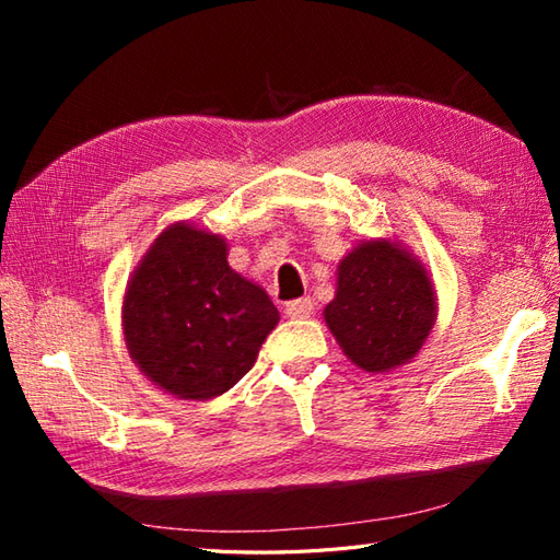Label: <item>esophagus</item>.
Wrapping results in <instances>:
<instances>
[{
    "label": "esophagus",
    "instance_id": "1",
    "mask_svg": "<svg viewBox=\"0 0 560 560\" xmlns=\"http://www.w3.org/2000/svg\"><path fill=\"white\" fill-rule=\"evenodd\" d=\"M315 313V301L313 299H299V301H291L287 303V315L289 317H299L305 319Z\"/></svg>",
    "mask_w": 560,
    "mask_h": 560
}]
</instances>
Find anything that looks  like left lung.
Wrapping results in <instances>:
<instances>
[{"label":"left lung","mask_w":560,"mask_h":560,"mask_svg":"<svg viewBox=\"0 0 560 560\" xmlns=\"http://www.w3.org/2000/svg\"><path fill=\"white\" fill-rule=\"evenodd\" d=\"M331 335L368 373L409 363L435 323V293L421 261L389 241H368L341 259L325 307Z\"/></svg>","instance_id":"obj_1"}]
</instances>
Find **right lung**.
<instances>
[{
  "label": "right lung",
  "instance_id": "add662e5",
  "mask_svg": "<svg viewBox=\"0 0 560 560\" xmlns=\"http://www.w3.org/2000/svg\"><path fill=\"white\" fill-rule=\"evenodd\" d=\"M225 241L187 223L165 229L129 279L122 325L129 355L180 399H211L255 365L279 311L229 267Z\"/></svg>",
  "mask_w": 560,
  "mask_h": 560
}]
</instances>
